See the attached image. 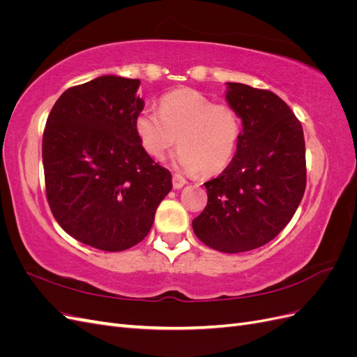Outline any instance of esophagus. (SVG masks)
<instances>
[{
  "label": "esophagus",
  "instance_id": "esophagus-1",
  "mask_svg": "<svg viewBox=\"0 0 357 357\" xmlns=\"http://www.w3.org/2000/svg\"><path fill=\"white\" fill-rule=\"evenodd\" d=\"M185 185H186V180L181 176H178V174L172 176V186H174V189H181Z\"/></svg>",
  "mask_w": 357,
  "mask_h": 357
}]
</instances>
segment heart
Listing matches in <instances>:
<instances>
[{"instance_id":"1","label":"heart","mask_w":357,"mask_h":357,"mask_svg":"<svg viewBox=\"0 0 357 357\" xmlns=\"http://www.w3.org/2000/svg\"><path fill=\"white\" fill-rule=\"evenodd\" d=\"M134 131L144 152L162 159L178 143L177 167L186 174L214 176L232 160L241 137V119L228 102H213L204 93L180 88L159 100V113L143 109Z\"/></svg>"}]
</instances>
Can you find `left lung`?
<instances>
[{
  "label": "left lung",
  "mask_w": 357,
  "mask_h": 357,
  "mask_svg": "<svg viewBox=\"0 0 357 357\" xmlns=\"http://www.w3.org/2000/svg\"><path fill=\"white\" fill-rule=\"evenodd\" d=\"M226 100L241 117V137L231 164L204 183L208 202L192 228L214 250L241 253L274 240L294 218L307 185L305 142L271 91L228 83Z\"/></svg>",
  "instance_id": "obj_1"
}]
</instances>
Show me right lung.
I'll use <instances>...</instances> for the list:
<instances>
[{"label":"right lung","instance_id":"add662e5","mask_svg":"<svg viewBox=\"0 0 357 357\" xmlns=\"http://www.w3.org/2000/svg\"><path fill=\"white\" fill-rule=\"evenodd\" d=\"M138 79L101 75L63 92L43 132L49 207L73 238L122 252L149 234L171 172L139 146Z\"/></svg>","mask_w":357,"mask_h":357}]
</instances>
